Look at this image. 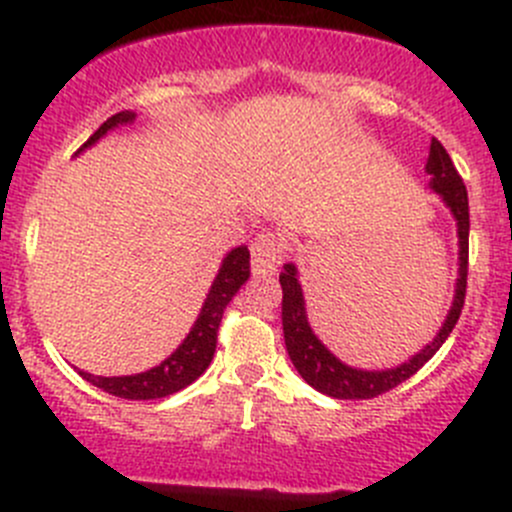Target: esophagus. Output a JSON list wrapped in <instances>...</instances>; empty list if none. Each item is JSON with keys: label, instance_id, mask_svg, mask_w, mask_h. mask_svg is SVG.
Segmentation results:
<instances>
[{"label": "esophagus", "instance_id": "34e87169", "mask_svg": "<svg viewBox=\"0 0 512 512\" xmlns=\"http://www.w3.org/2000/svg\"><path fill=\"white\" fill-rule=\"evenodd\" d=\"M285 257V242L275 232H260L252 242V272L257 277H270Z\"/></svg>", "mask_w": 512, "mask_h": 512}]
</instances>
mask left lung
Returning a JSON list of instances; mask_svg holds the SVG:
<instances>
[{
  "label": "left lung",
  "instance_id": "8db88e82",
  "mask_svg": "<svg viewBox=\"0 0 512 512\" xmlns=\"http://www.w3.org/2000/svg\"><path fill=\"white\" fill-rule=\"evenodd\" d=\"M426 173L431 175V190L441 195L446 208L451 210L453 220L458 227V280H456V294H453V304L448 309L443 327L428 342L421 352L411 356L404 364L394 366V369H354V366L344 364L337 359L322 339L312 332L307 319V307H304V292L299 285L297 267L289 262L285 270L280 272V285H282V329H285V344L287 354L292 359L294 369L299 371L304 381L312 389L322 391V394L334 396V399H374V396L386 394L401 381L411 379L438 349L448 339V334L456 327L458 317H461L463 302H466V277H468V232H471V218H468V193L463 178L458 175L456 165H453L451 156L446 148L433 138L431 151H428L426 160Z\"/></svg>",
  "mask_w": 512,
  "mask_h": 512
}]
</instances>
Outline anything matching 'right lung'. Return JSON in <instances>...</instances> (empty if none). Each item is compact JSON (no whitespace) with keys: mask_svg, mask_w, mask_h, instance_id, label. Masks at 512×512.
Segmentation results:
<instances>
[{"mask_svg":"<svg viewBox=\"0 0 512 512\" xmlns=\"http://www.w3.org/2000/svg\"><path fill=\"white\" fill-rule=\"evenodd\" d=\"M136 121V113L133 111H121L116 116L108 118L106 123H101V128L79 148L86 151L91 148L98 138L106 136L108 131L118 126H126V123ZM247 277H250V250L245 245L235 247L225 255L223 265H220L218 275H215L213 287H210L208 297H205L203 309H200L198 319L190 327L188 337L183 339L178 349L168 356V359L160 361L153 369L141 371V374L131 376H94L89 371H79L86 381L98 386L106 394L118 396V399H131V401H148V399H163V396L175 394V391L185 389V386L193 384L200 374L210 366L215 354V344H218V329L223 322V312L230 304V299L240 292V287L245 285Z\"/></svg>","mask_w":512,"mask_h":512,"instance_id":"add662e5","label":"right lung"}]
</instances>
